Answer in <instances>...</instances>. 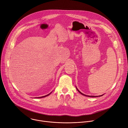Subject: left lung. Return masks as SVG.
<instances>
[{
  "label": "left lung",
  "mask_w": 128,
  "mask_h": 128,
  "mask_svg": "<svg viewBox=\"0 0 128 128\" xmlns=\"http://www.w3.org/2000/svg\"><path fill=\"white\" fill-rule=\"evenodd\" d=\"M76 89H77V90H78V92L80 93V94H82V95H84V96H88V97H97V96H87V95H85V94H82L81 92H80L78 90V89L76 88ZM103 94H102V95H101V96H102Z\"/></svg>",
  "instance_id": "left-lung-1"
}]
</instances>
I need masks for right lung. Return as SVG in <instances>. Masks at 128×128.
<instances>
[{
	"label": "right lung",
	"instance_id": "1",
	"mask_svg": "<svg viewBox=\"0 0 128 128\" xmlns=\"http://www.w3.org/2000/svg\"><path fill=\"white\" fill-rule=\"evenodd\" d=\"M51 93V92H50ZM50 94H47V95H46V96H41V97H38V98H44V97H46V96H49L50 94Z\"/></svg>",
	"mask_w": 128,
	"mask_h": 128
}]
</instances>
